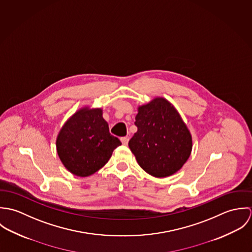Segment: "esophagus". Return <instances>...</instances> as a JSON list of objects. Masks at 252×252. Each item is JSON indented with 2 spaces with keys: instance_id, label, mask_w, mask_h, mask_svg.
<instances>
[{
  "instance_id": "obj_1",
  "label": "esophagus",
  "mask_w": 252,
  "mask_h": 252,
  "mask_svg": "<svg viewBox=\"0 0 252 252\" xmlns=\"http://www.w3.org/2000/svg\"><path fill=\"white\" fill-rule=\"evenodd\" d=\"M120 141H121L122 144L126 145V144H128V142H129V137H123V138L120 139Z\"/></svg>"
}]
</instances>
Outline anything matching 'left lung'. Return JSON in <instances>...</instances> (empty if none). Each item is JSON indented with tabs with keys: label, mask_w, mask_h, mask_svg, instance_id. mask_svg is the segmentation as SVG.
I'll use <instances>...</instances> for the list:
<instances>
[{
	"label": "left lung",
	"mask_w": 252,
	"mask_h": 252,
	"mask_svg": "<svg viewBox=\"0 0 252 252\" xmlns=\"http://www.w3.org/2000/svg\"><path fill=\"white\" fill-rule=\"evenodd\" d=\"M137 133L129 147L140 167L154 178H167L186 163L192 136L177 108L163 97L138 107Z\"/></svg>",
	"instance_id": "8db88e82"
}]
</instances>
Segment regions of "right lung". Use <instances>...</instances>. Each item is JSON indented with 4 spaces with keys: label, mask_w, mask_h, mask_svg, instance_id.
I'll use <instances>...</instances> for the list:
<instances>
[{
    "label": "right lung",
    "mask_w": 252,
    "mask_h": 252,
    "mask_svg": "<svg viewBox=\"0 0 252 252\" xmlns=\"http://www.w3.org/2000/svg\"><path fill=\"white\" fill-rule=\"evenodd\" d=\"M120 144L109 133L103 109L89 106L76 110L56 138V150L62 164L80 178L89 177L103 168Z\"/></svg>",
    "instance_id": "1"
}]
</instances>
